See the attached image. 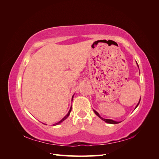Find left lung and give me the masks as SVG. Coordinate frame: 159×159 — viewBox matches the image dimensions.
Returning <instances> with one entry per match:
<instances>
[{
  "label": "left lung",
  "mask_w": 159,
  "mask_h": 159,
  "mask_svg": "<svg viewBox=\"0 0 159 159\" xmlns=\"http://www.w3.org/2000/svg\"><path fill=\"white\" fill-rule=\"evenodd\" d=\"M139 102H140V100H139ZM139 103L137 104V105L136 106V107L135 108H137V107L138 106V105L139 104ZM94 111V112H95V113L98 115V116L99 117V118H101L102 119L103 121H105L106 123H111V124H117V123H119V122H117V121H113V120H111V119H103V118H102V117L100 116L99 115V114L96 111H95V110H93Z\"/></svg>",
  "instance_id": "8db88e82"
}]
</instances>
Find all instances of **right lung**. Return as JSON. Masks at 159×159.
<instances>
[{
  "instance_id": "obj_1",
  "label": "right lung",
  "mask_w": 159,
  "mask_h": 159,
  "mask_svg": "<svg viewBox=\"0 0 159 159\" xmlns=\"http://www.w3.org/2000/svg\"><path fill=\"white\" fill-rule=\"evenodd\" d=\"M72 98H73V97H72ZM71 107H70V111H69V112H68V114H67L66 115V116L63 118V119H62L61 120V121H59L58 123H56V124H54V125H58V124H60V123H61L62 121H64V120L67 118V117H68V116H69V115H70V112H71Z\"/></svg>"
}]
</instances>
